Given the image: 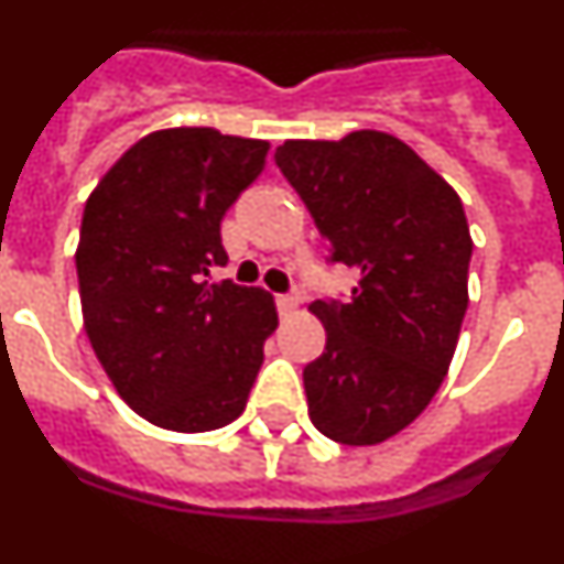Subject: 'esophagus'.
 I'll return each instance as SVG.
<instances>
[{
    "instance_id": "esophagus-1",
    "label": "esophagus",
    "mask_w": 564,
    "mask_h": 564,
    "mask_svg": "<svg viewBox=\"0 0 564 564\" xmlns=\"http://www.w3.org/2000/svg\"><path fill=\"white\" fill-rule=\"evenodd\" d=\"M274 304H278V312H281V315H292L301 301H297V295H278L274 297Z\"/></svg>"
}]
</instances>
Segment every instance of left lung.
<instances>
[{
	"mask_svg": "<svg viewBox=\"0 0 564 564\" xmlns=\"http://www.w3.org/2000/svg\"><path fill=\"white\" fill-rule=\"evenodd\" d=\"M274 163L306 203L329 260L361 272L347 304L315 301L326 329L304 367L312 424L367 447L413 424L442 387L467 312L465 206L399 137L286 140Z\"/></svg>",
	"mask_w": 564,
	"mask_h": 564,
	"instance_id": "8db88e82",
	"label": "left lung"
}]
</instances>
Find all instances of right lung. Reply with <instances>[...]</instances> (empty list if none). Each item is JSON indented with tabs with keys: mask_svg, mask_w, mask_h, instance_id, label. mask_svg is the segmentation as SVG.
<instances>
[{
	"mask_svg": "<svg viewBox=\"0 0 564 564\" xmlns=\"http://www.w3.org/2000/svg\"><path fill=\"white\" fill-rule=\"evenodd\" d=\"M267 140L151 131L99 180L77 246L83 324L120 399L174 433L243 413L278 326L269 292L212 283L220 220L267 163Z\"/></svg>",
	"mask_w": 564,
	"mask_h": 564,
	"instance_id": "obj_1",
	"label": "right lung"
}]
</instances>
